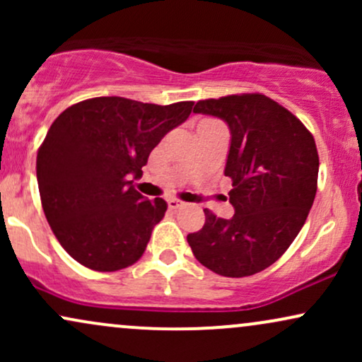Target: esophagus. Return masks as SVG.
Masks as SVG:
<instances>
[{
    "label": "esophagus",
    "instance_id": "esophagus-1",
    "mask_svg": "<svg viewBox=\"0 0 362 362\" xmlns=\"http://www.w3.org/2000/svg\"><path fill=\"white\" fill-rule=\"evenodd\" d=\"M168 207L172 211H177L180 209V207H184V202L178 201V199H168Z\"/></svg>",
    "mask_w": 362,
    "mask_h": 362
}]
</instances>
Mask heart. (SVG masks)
Wrapping results in <instances>:
<instances>
[{
  "label": "heart",
  "instance_id": "b5f03b06",
  "mask_svg": "<svg viewBox=\"0 0 362 362\" xmlns=\"http://www.w3.org/2000/svg\"><path fill=\"white\" fill-rule=\"evenodd\" d=\"M214 124H219V122H218V120H213V119H204V120H201V122H199V126H214Z\"/></svg>",
  "mask_w": 362,
  "mask_h": 362
}]
</instances>
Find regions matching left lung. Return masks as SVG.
<instances>
[{"label":"left lung","instance_id":"8db88e82","mask_svg":"<svg viewBox=\"0 0 362 362\" xmlns=\"http://www.w3.org/2000/svg\"><path fill=\"white\" fill-rule=\"evenodd\" d=\"M194 112L230 127L224 175L233 182L235 214L223 219L204 209V226L187 242L209 271L253 276L288 250L308 218L317 194V144L296 115L262 93L199 100Z\"/></svg>","mask_w":362,"mask_h":362}]
</instances>
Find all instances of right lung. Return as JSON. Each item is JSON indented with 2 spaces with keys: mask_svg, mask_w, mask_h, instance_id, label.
Returning <instances> with one entry per match:
<instances>
[{
  "mask_svg": "<svg viewBox=\"0 0 362 362\" xmlns=\"http://www.w3.org/2000/svg\"><path fill=\"white\" fill-rule=\"evenodd\" d=\"M192 105L97 97L54 120L37 153V182L52 233L74 260L115 272L141 259L167 202L148 201L131 178L143 175L149 153Z\"/></svg>",
  "mask_w": 362,
  "mask_h": 362,
  "instance_id": "1",
  "label": "right lung"
}]
</instances>
